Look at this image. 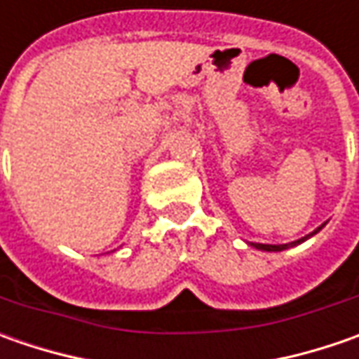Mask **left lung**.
Masks as SVG:
<instances>
[{
  "label": "left lung",
  "instance_id": "1",
  "mask_svg": "<svg viewBox=\"0 0 359 359\" xmlns=\"http://www.w3.org/2000/svg\"><path fill=\"white\" fill-rule=\"evenodd\" d=\"M324 226H325V224H322L320 228L313 229L310 236H306V238H302V240L290 241V243H280V245H271V243H254V241H252L250 245H254L255 250H264V252H282V250H287V248H294V245H297V243H302V241H306V240H308V238H311V236H316V233H318L320 229L324 228Z\"/></svg>",
  "mask_w": 359,
  "mask_h": 359
}]
</instances>
